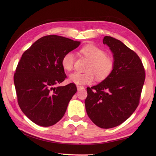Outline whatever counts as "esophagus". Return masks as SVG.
<instances>
[{"label":"esophagus","instance_id":"esophagus-1","mask_svg":"<svg viewBox=\"0 0 156 156\" xmlns=\"http://www.w3.org/2000/svg\"><path fill=\"white\" fill-rule=\"evenodd\" d=\"M77 88H78V90H80L85 89V87L81 86V85H77Z\"/></svg>","mask_w":156,"mask_h":156}]
</instances>
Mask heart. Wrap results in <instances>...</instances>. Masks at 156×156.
Here are the masks:
<instances>
[{
	"mask_svg": "<svg viewBox=\"0 0 156 156\" xmlns=\"http://www.w3.org/2000/svg\"><path fill=\"white\" fill-rule=\"evenodd\" d=\"M85 57L90 61L87 69V73L75 72L71 74L69 80L76 85L92 83L96 77L98 80H104L112 73L114 62L111 57L105 55L104 50L94 45L89 44L83 47L81 50ZM75 55L69 52L65 54L62 58V68L66 71H71L75 63Z\"/></svg>",
	"mask_w": 156,
	"mask_h": 156,
	"instance_id": "b5f03b06",
	"label": "heart"
}]
</instances>
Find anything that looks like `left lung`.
<instances>
[{
	"mask_svg": "<svg viewBox=\"0 0 156 156\" xmlns=\"http://www.w3.org/2000/svg\"><path fill=\"white\" fill-rule=\"evenodd\" d=\"M103 44L113 53L114 69L101 83L87 88L85 104L94 123L108 129L122 124L138 107L145 72L136 53L120 40L105 36Z\"/></svg>",
	"mask_w": 156,
	"mask_h": 156,
	"instance_id": "8db88e82",
	"label": "left lung"
}]
</instances>
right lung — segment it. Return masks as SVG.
Listing matches in <instances>:
<instances>
[{
  "label": "right lung",
  "mask_w": 156,
  "mask_h": 156,
  "mask_svg": "<svg viewBox=\"0 0 156 156\" xmlns=\"http://www.w3.org/2000/svg\"><path fill=\"white\" fill-rule=\"evenodd\" d=\"M79 41L57 35L40 38L24 52L16 69L14 83L19 106L35 124L51 126L64 115L77 91L71 83L58 87L66 75L61 61L77 48Z\"/></svg>",
  "instance_id": "obj_1"
}]
</instances>
